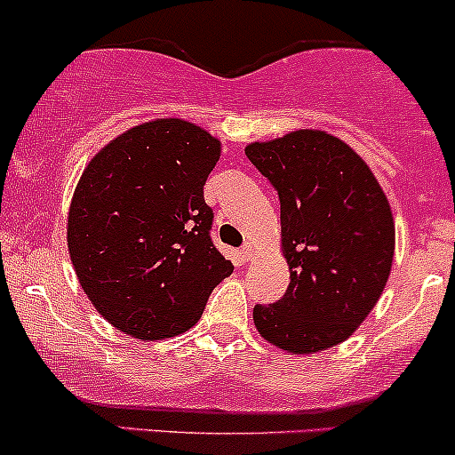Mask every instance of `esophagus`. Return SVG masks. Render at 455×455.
<instances>
[{
	"mask_svg": "<svg viewBox=\"0 0 455 455\" xmlns=\"http://www.w3.org/2000/svg\"><path fill=\"white\" fill-rule=\"evenodd\" d=\"M240 257H242V259H244V261H249L251 257H253V246H251V244L242 246V249H240Z\"/></svg>",
	"mask_w": 455,
	"mask_h": 455,
	"instance_id": "esophagus-1",
	"label": "esophagus"
}]
</instances>
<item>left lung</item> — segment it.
Wrapping results in <instances>:
<instances>
[{"label":"left lung","instance_id":"obj_1","mask_svg":"<svg viewBox=\"0 0 455 455\" xmlns=\"http://www.w3.org/2000/svg\"><path fill=\"white\" fill-rule=\"evenodd\" d=\"M246 156L282 204L291 283L253 308L261 337L292 355L346 341L371 313L394 259V218L383 189L352 147L299 130L251 142Z\"/></svg>","mask_w":455,"mask_h":455}]
</instances>
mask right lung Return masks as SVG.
Masks as SVG:
<instances>
[{"instance_id": "obj_1", "label": "right lung", "mask_w": 455, "mask_h": 455, "mask_svg": "<svg viewBox=\"0 0 455 455\" xmlns=\"http://www.w3.org/2000/svg\"><path fill=\"white\" fill-rule=\"evenodd\" d=\"M220 140L180 118L132 127L85 167L68 213L81 288L114 328L167 339L198 323L233 264L211 242L204 182Z\"/></svg>"}]
</instances>
